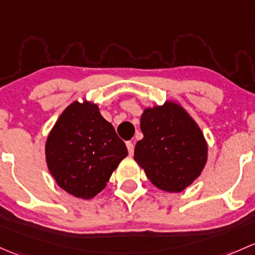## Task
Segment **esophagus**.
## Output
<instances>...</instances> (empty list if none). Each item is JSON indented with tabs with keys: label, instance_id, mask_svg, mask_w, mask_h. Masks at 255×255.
I'll return each mask as SVG.
<instances>
[{
	"label": "esophagus",
	"instance_id": "obj_1",
	"mask_svg": "<svg viewBox=\"0 0 255 255\" xmlns=\"http://www.w3.org/2000/svg\"><path fill=\"white\" fill-rule=\"evenodd\" d=\"M127 147H128V154H133V143L130 142V141H128L127 142Z\"/></svg>",
	"mask_w": 255,
	"mask_h": 255
}]
</instances>
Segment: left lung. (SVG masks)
<instances>
[{
  "label": "left lung",
  "instance_id": "left-lung-1",
  "mask_svg": "<svg viewBox=\"0 0 255 255\" xmlns=\"http://www.w3.org/2000/svg\"><path fill=\"white\" fill-rule=\"evenodd\" d=\"M143 133L133 159L154 186L180 193L200 177L207 162V142L198 123L174 101L147 107L140 120Z\"/></svg>",
  "mask_w": 255,
  "mask_h": 255
}]
</instances>
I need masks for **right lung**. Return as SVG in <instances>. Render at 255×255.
Instances as JSON below:
<instances>
[{
    "label": "right lung",
    "instance_id": "add662e5",
    "mask_svg": "<svg viewBox=\"0 0 255 255\" xmlns=\"http://www.w3.org/2000/svg\"><path fill=\"white\" fill-rule=\"evenodd\" d=\"M127 156L124 141L87 99L75 101L61 113L45 142L46 164L56 184L83 200L106 188Z\"/></svg>",
    "mask_w": 255,
    "mask_h": 255
}]
</instances>
